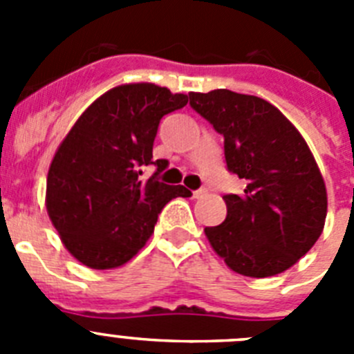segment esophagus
Returning <instances> with one entry per match:
<instances>
[{"label": "esophagus", "mask_w": 354, "mask_h": 354, "mask_svg": "<svg viewBox=\"0 0 354 354\" xmlns=\"http://www.w3.org/2000/svg\"><path fill=\"white\" fill-rule=\"evenodd\" d=\"M205 195H207V189H205V187H200V189L193 192V196H195V198H204Z\"/></svg>", "instance_id": "obj_1"}]
</instances>
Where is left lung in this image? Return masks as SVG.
Segmentation results:
<instances>
[{
	"instance_id": "obj_1",
	"label": "left lung",
	"mask_w": 354,
	"mask_h": 354,
	"mask_svg": "<svg viewBox=\"0 0 354 354\" xmlns=\"http://www.w3.org/2000/svg\"><path fill=\"white\" fill-rule=\"evenodd\" d=\"M189 104L223 134L228 171L246 180L245 192L223 196V223L205 227L212 250L245 277L289 270L315 245L326 220V186L306 142L261 97L220 88L192 92Z\"/></svg>"
}]
</instances>
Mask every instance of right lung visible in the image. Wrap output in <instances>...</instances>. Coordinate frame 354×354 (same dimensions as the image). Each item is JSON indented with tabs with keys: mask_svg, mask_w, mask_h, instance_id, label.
<instances>
[{
	"mask_svg": "<svg viewBox=\"0 0 354 354\" xmlns=\"http://www.w3.org/2000/svg\"><path fill=\"white\" fill-rule=\"evenodd\" d=\"M187 104V95L152 83L120 84L84 109L56 150L46 207L62 243L92 270L124 266L145 246L158 214L184 186L158 180L167 159L152 161L159 120ZM158 171L143 181L141 167Z\"/></svg>",
	"mask_w": 354,
	"mask_h": 354,
	"instance_id": "1",
	"label": "right lung"
}]
</instances>
